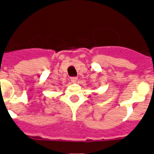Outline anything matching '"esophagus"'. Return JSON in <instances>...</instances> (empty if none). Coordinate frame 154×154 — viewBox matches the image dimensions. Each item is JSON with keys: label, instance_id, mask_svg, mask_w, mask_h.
I'll list each match as a JSON object with an SVG mask.
<instances>
[{"label": "esophagus", "instance_id": "34e87169", "mask_svg": "<svg viewBox=\"0 0 154 154\" xmlns=\"http://www.w3.org/2000/svg\"><path fill=\"white\" fill-rule=\"evenodd\" d=\"M78 81V79L76 78V77H72L71 78V82H72V83H76Z\"/></svg>", "mask_w": 154, "mask_h": 154}]
</instances>
